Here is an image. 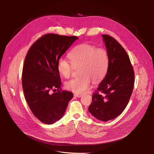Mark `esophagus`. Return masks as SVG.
Returning a JSON list of instances; mask_svg holds the SVG:
<instances>
[{
	"label": "esophagus",
	"instance_id": "1",
	"mask_svg": "<svg viewBox=\"0 0 154 154\" xmlns=\"http://www.w3.org/2000/svg\"><path fill=\"white\" fill-rule=\"evenodd\" d=\"M74 96H75V97H82V94H74Z\"/></svg>",
	"mask_w": 154,
	"mask_h": 154
}]
</instances>
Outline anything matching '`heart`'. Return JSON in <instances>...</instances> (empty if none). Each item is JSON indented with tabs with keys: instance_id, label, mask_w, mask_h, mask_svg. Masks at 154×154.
<instances>
[{
	"instance_id": "heart-1",
	"label": "heart",
	"mask_w": 154,
	"mask_h": 154,
	"mask_svg": "<svg viewBox=\"0 0 154 154\" xmlns=\"http://www.w3.org/2000/svg\"><path fill=\"white\" fill-rule=\"evenodd\" d=\"M71 62L60 58L57 63V70L64 78L68 79L74 68L80 67V78L66 82V89L75 94H83L90 88L91 79L97 82L106 75L109 66V55L103 48L82 44L75 47L69 54Z\"/></svg>"
}]
</instances>
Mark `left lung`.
I'll return each instance as SVG.
<instances>
[{
  "label": "left lung",
  "mask_w": 154,
  "mask_h": 154,
  "mask_svg": "<svg viewBox=\"0 0 154 154\" xmlns=\"http://www.w3.org/2000/svg\"><path fill=\"white\" fill-rule=\"evenodd\" d=\"M109 55L106 74L93 94L90 113L102 121L115 119L121 114L133 92L135 72L128 55L113 37L102 35Z\"/></svg>",
  "instance_id": "1"
}]
</instances>
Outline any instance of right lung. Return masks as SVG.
<instances>
[{"mask_svg": "<svg viewBox=\"0 0 154 154\" xmlns=\"http://www.w3.org/2000/svg\"><path fill=\"white\" fill-rule=\"evenodd\" d=\"M77 39L75 36L46 34L33 44L26 55L22 74L24 96L33 114L45 124L59 120L73 97L71 92L61 88L57 63ZM56 89V93H51Z\"/></svg>", "mask_w": 154, "mask_h": 154, "instance_id": "add662e5", "label": "right lung"}]
</instances>
